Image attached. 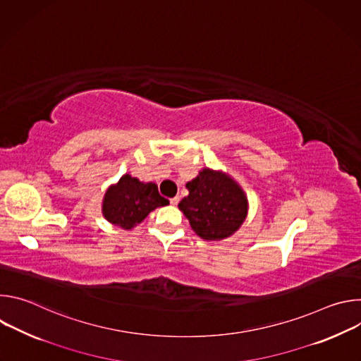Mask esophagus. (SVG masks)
<instances>
[{"label":"esophagus","mask_w":361,"mask_h":361,"mask_svg":"<svg viewBox=\"0 0 361 361\" xmlns=\"http://www.w3.org/2000/svg\"><path fill=\"white\" fill-rule=\"evenodd\" d=\"M178 201H180V198H178V197H174V198L170 200V204H171V205H177Z\"/></svg>","instance_id":"34e87169"}]
</instances>
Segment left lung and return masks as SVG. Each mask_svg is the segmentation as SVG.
I'll return each instance as SVG.
<instances>
[{
    "instance_id": "8db88e82",
    "label": "left lung",
    "mask_w": 361,
    "mask_h": 361,
    "mask_svg": "<svg viewBox=\"0 0 361 361\" xmlns=\"http://www.w3.org/2000/svg\"><path fill=\"white\" fill-rule=\"evenodd\" d=\"M185 187L188 195L180 201L178 209L202 240H224L241 227L247 217L248 200L228 174L202 169Z\"/></svg>"
}]
</instances>
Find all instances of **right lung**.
I'll list each match as a JSON object with an SVG mask.
<instances>
[{
	"instance_id": "obj_1",
	"label": "right lung",
	"mask_w": 361,
	"mask_h": 361,
	"mask_svg": "<svg viewBox=\"0 0 361 361\" xmlns=\"http://www.w3.org/2000/svg\"><path fill=\"white\" fill-rule=\"evenodd\" d=\"M167 204L169 200L159 194L156 183H141L138 178L124 174L117 184L106 191L102 216L114 226L131 230L152 210Z\"/></svg>"
}]
</instances>
